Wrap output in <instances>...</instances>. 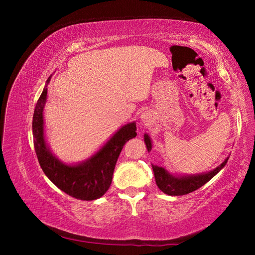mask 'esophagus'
Instances as JSON below:
<instances>
[{
    "instance_id": "esophagus-1",
    "label": "esophagus",
    "mask_w": 255,
    "mask_h": 255,
    "mask_svg": "<svg viewBox=\"0 0 255 255\" xmlns=\"http://www.w3.org/2000/svg\"><path fill=\"white\" fill-rule=\"evenodd\" d=\"M140 118H141V122L142 123H147L150 121V114L147 113V112H143V113L141 114V116H140Z\"/></svg>"
}]
</instances>
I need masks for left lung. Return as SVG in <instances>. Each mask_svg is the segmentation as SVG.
Listing matches in <instances>:
<instances>
[{
    "instance_id": "1",
    "label": "left lung",
    "mask_w": 255,
    "mask_h": 255,
    "mask_svg": "<svg viewBox=\"0 0 255 255\" xmlns=\"http://www.w3.org/2000/svg\"><path fill=\"white\" fill-rule=\"evenodd\" d=\"M144 143L146 145L147 151H151L152 149V141L149 137V134H144ZM229 157L225 158V161L217 166L216 168L212 169L210 171L197 175H175L170 174L164 167L157 166V165L152 164L153 173H154L156 185L164 193L168 195H185L195 191L197 189L201 188L206 182L210 181L213 177H214L218 171H220L225 165L227 164Z\"/></svg>"
}]
</instances>
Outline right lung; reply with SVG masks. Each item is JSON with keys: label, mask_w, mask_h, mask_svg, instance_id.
I'll return each mask as SVG.
<instances>
[{"label": "right lung", "mask_w": 255, "mask_h": 255, "mask_svg": "<svg viewBox=\"0 0 255 255\" xmlns=\"http://www.w3.org/2000/svg\"><path fill=\"white\" fill-rule=\"evenodd\" d=\"M52 75L46 80L33 113V144L39 164L47 178L70 197L84 201L97 200L109 190L117 158L124 144L137 135V126L134 122L124 125L99 151L85 161L77 164L62 162L52 153L44 135L43 111L47 97L46 87Z\"/></svg>", "instance_id": "right-lung-1"}]
</instances>
